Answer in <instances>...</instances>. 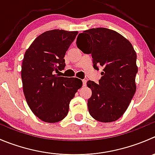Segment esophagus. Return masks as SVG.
<instances>
[{"mask_svg": "<svg viewBox=\"0 0 155 155\" xmlns=\"http://www.w3.org/2000/svg\"><path fill=\"white\" fill-rule=\"evenodd\" d=\"M86 82H87V80H85V79H82V84H83V86H85V85H86Z\"/></svg>", "mask_w": 155, "mask_h": 155, "instance_id": "34e87169", "label": "esophagus"}]
</instances>
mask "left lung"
<instances>
[{
  "label": "left lung",
  "mask_w": 155,
  "mask_h": 155,
  "mask_svg": "<svg viewBox=\"0 0 155 155\" xmlns=\"http://www.w3.org/2000/svg\"><path fill=\"white\" fill-rule=\"evenodd\" d=\"M76 45L83 53L91 54L95 70L104 69L97 84L87 82L92 92L88 100L90 115L100 122L116 121L127 110L136 92L137 57L133 45L120 33L106 28L80 33Z\"/></svg>",
  "instance_id": "8db88e82"
}]
</instances>
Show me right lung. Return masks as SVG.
<instances>
[{"mask_svg": "<svg viewBox=\"0 0 155 155\" xmlns=\"http://www.w3.org/2000/svg\"><path fill=\"white\" fill-rule=\"evenodd\" d=\"M78 31L54 29L40 35L25 51L21 77L27 104L33 114L46 123L67 117L69 105L82 82L54 74L64 69L66 52Z\"/></svg>", "mask_w": 155, "mask_h": 155, "instance_id": "1", "label": "right lung"}]
</instances>
